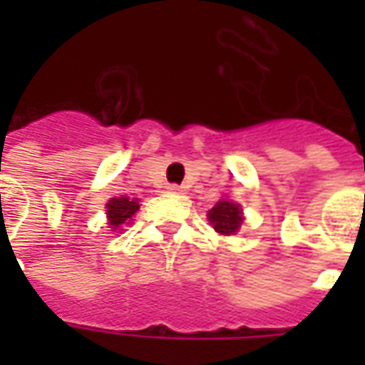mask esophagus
<instances>
[{"label": "esophagus", "instance_id": "1", "mask_svg": "<svg viewBox=\"0 0 365 365\" xmlns=\"http://www.w3.org/2000/svg\"><path fill=\"white\" fill-rule=\"evenodd\" d=\"M168 191H170V193H183V191H185V187L172 183V185H168Z\"/></svg>", "mask_w": 365, "mask_h": 365}]
</instances>
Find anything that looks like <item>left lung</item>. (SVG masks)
<instances>
[{"instance_id":"8db88e82","label":"left lung","mask_w":365,"mask_h":365,"mask_svg":"<svg viewBox=\"0 0 365 365\" xmlns=\"http://www.w3.org/2000/svg\"><path fill=\"white\" fill-rule=\"evenodd\" d=\"M209 217V222L213 225V229L217 232H221L225 237H230V235H237L240 225L245 221L242 217V207L230 201V199H221L217 205L207 213Z\"/></svg>"}]
</instances>
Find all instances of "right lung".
Instances as JSON below:
<instances>
[{
  "mask_svg": "<svg viewBox=\"0 0 365 365\" xmlns=\"http://www.w3.org/2000/svg\"><path fill=\"white\" fill-rule=\"evenodd\" d=\"M107 222H109V229L120 230L123 225H128V221L133 219V215L140 209L138 205V199L130 197H113L107 201Z\"/></svg>",
  "mask_w": 365,
  "mask_h": 365,
  "instance_id": "right-lung-1",
  "label": "right lung"
}]
</instances>
